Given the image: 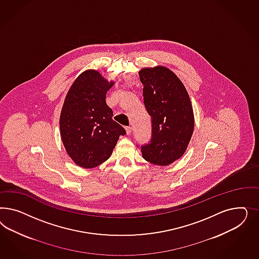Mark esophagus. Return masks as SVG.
<instances>
[{"label": "esophagus", "mask_w": 259, "mask_h": 259, "mask_svg": "<svg viewBox=\"0 0 259 259\" xmlns=\"http://www.w3.org/2000/svg\"><path fill=\"white\" fill-rule=\"evenodd\" d=\"M125 131L126 134H127V135H130V134H131V132H132V128H131L130 126H128V127H125Z\"/></svg>", "instance_id": "1"}]
</instances>
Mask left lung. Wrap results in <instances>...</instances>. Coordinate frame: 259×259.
<instances>
[{"instance_id": "1", "label": "left lung", "mask_w": 259, "mask_h": 259, "mask_svg": "<svg viewBox=\"0 0 259 259\" xmlns=\"http://www.w3.org/2000/svg\"><path fill=\"white\" fill-rule=\"evenodd\" d=\"M144 105L152 117V141L142 146V157L152 164L168 166L188 147L195 117L188 92L168 67L157 65L139 71Z\"/></svg>"}]
</instances>
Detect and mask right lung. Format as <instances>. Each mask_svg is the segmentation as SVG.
Segmentation results:
<instances>
[{"instance_id":"1","label":"right lung","mask_w":259,"mask_h":259,"mask_svg":"<svg viewBox=\"0 0 259 259\" xmlns=\"http://www.w3.org/2000/svg\"><path fill=\"white\" fill-rule=\"evenodd\" d=\"M115 84L99 71L87 69L72 83L60 115V133L71 159L81 168L91 169L105 162L119 136L125 130L113 120L106 93Z\"/></svg>"}]
</instances>
